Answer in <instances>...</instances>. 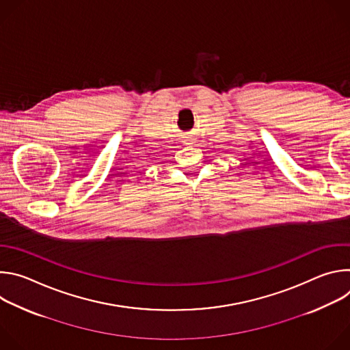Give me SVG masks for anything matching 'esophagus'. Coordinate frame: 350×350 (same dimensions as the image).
Listing matches in <instances>:
<instances>
[{
	"label": "esophagus",
	"instance_id": "1",
	"mask_svg": "<svg viewBox=\"0 0 350 350\" xmlns=\"http://www.w3.org/2000/svg\"><path fill=\"white\" fill-rule=\"evenodd\" d=\"M183 142H184V144H187V145H191V144L193 142V137H191V135H185V137H184V139H183Z\"/></svg>",
	"mask_w": 350,
	"mask_h": 350
}]
</instances>
